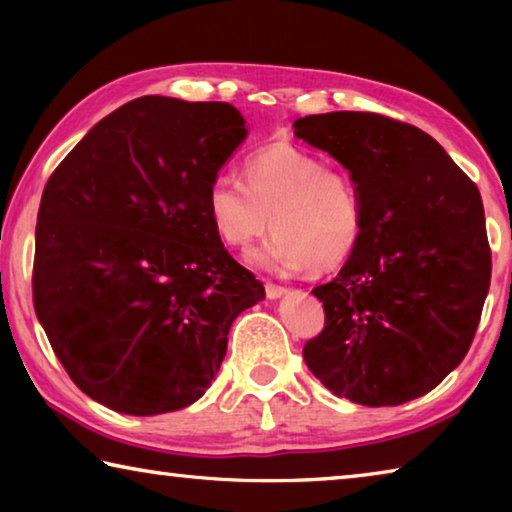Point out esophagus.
<instances>
[{"instance_id":"1","label":"esophagus","mask_w":512,"mask_h":512,"mask_svg":"<svg viewBox=\"0 0 512 512\" xmlns=\"http://www.w3.org/2000/svg\"><path fill=\"white\" fill-rule=\"evenodd\" d=\"M264 289H266V298H271V300L280 298V296H284V293H287V289L277 287V284H273V282H266Z\"/></svg>"}]
</instances>
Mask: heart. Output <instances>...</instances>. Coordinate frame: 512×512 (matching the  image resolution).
<instances>
[{"label":"heart","instance_id":"obj_1","mask_svg":"<svg viewBox=\"0 0 512 512\" xmlns=\"http://www.w3.org/2000/svg\"><path fill=\"white\" fill-rule=\"evenodd\" d=\"M205 214L223 246L246 250L268 230L275 235L250 253L273 273L334 271L350 259L363 232L359 185L343 169L291 142H273L244 162V183L230 173L212 178Z\"/></svg>","mask_w":512,"mask_h":512}]
</instances>
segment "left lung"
<instances>
[{"label":"left lung","instance_id":"8db88e82","mask_svg":"<svg viewBox=\"0 0 512 512\" xmlns=\"http://www.w3.org/2000/svg\"><path fill=\"white\" fill-rule=\"evenodd\" d=\"M293 135L350 171L363 232L332 282L316 287L325 327L307 368L334 395L397 406L436 388L470 350L490 289L481 194L443 146L377 112H327Z\"/></svg>","mask_w":512,"mask_h":512}]
</instances>
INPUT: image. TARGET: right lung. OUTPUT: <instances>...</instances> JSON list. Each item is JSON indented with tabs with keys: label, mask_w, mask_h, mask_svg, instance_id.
<instances>
[{
	"label": "right lung",
	"mask_w": 512,
	"mask_h": 512,
	"mask_svg": "<svg viewBox=\"0 0 512 512\" xmlns=\"http://www.w3.org/2000/svg\"><path fill=\"white\" fill-rule=\"evenodd\" d=\"M223 101L140 97L103 117L47 180L33 307L81 391L128 415L185 409L264 298L205 214L212 178L246 140Z\"/></svg>",
	"instance_id": "obj_1"
}]
</instances>
